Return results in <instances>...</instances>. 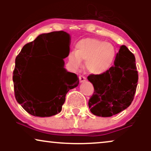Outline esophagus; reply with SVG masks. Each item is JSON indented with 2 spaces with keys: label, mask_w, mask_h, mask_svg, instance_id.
<instances>
[{
  "label": "esophagus",
  "mask_w": 151,
  "mask_h": 151,
  "mask_svg": "<svg viewBox=\"0 0 151 151\" xmlns=\"http://www.w3.org/2000/svg\"><path fill=\"white\" fill-rule=\"evenodd\" d=\"M79 81H80L81 83L84 82V81H86V77H84V76H82V75L79 76Z\"/></svg>",
  "instance_id": "obj_1"
}]
</instances>
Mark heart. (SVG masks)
<instances>
[{"mask_svg": "<svg viewBox=\"0 0 151 151\" xmlns=\"http://www.w3.org/2000/svg\"><path fill=\"white\" fill-rule=\"evenodd\" d=\"M116 50L112 43L96 38H84L76 44L75 52L68 55V62L72 70H76L85 62L86 70L90 73L100 75L106 73L114 65Z\"/></svg>", "mask_w": 151, "mask_h": 151, "instance_id": "b5f03b06", "label": "heart"}]
</instances>
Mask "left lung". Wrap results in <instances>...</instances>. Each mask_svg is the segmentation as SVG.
Here are the masks:
<instances>
[{"label":"left lung","mask_w":151,"mask_h":151,"mask_svg":"<svg viewBox=\"0 0 151 151\" xmlns=\"http://www.w3.org/2000/svg\"><path fill=\"white\" fill-rule=\"evenodd\" d=\"M87 79L94 88L88 103L90 111L101 117L120 113L131 105L136 93L138 75L134 55L122 45L108 72L91 74Z\"/></svg>","instance_id":"8db88e82"}]
</instances>
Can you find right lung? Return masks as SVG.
Segmentation results:
<instances>
[{
    "label": "right lung",
    "mask_w": 151,
    "mask_h": 151,
    "mask_svg": "<svg viewBox=\"0 0 151 151\" xmlns=\"http://www.w3.org/2000/svg\"><path fill=\"white\" fill-rule=\"evenodd\" d=\"M70 40V34L64 31L41 34L26 44L15 59V96L31 115L49 117L60 113L67 93L79 84L77 74L64 67ZM44 55L48 57L42 62L33 58Z\"/></svg>",
    "instance_id": "right-lung-1"
}]
</instances>
